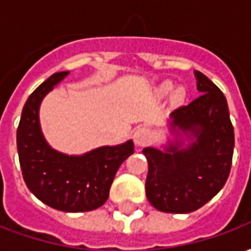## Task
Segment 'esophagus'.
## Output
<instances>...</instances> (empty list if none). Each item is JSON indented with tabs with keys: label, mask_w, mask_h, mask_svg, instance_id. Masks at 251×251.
Masks as SVG:
<instances>
[{
	"label": "esophagus",
	"mask_w": 251,
	"mask_h": 251,
	"mask_svg": "<svg viewBox=\"0 0 251 251\" xmlns=\"http://www.w3.org/2000/svg\"><path fill=\"white\" fill-rule=\"evenodd\" d=\"M151 138H152V133L147 127H138L133 134V140L137 147H145L151 141Z\"/></svg>",
	"instance_id": "34e87169"
}]
</instances>
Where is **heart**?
<instances>
[{
	"label": "heart",
	"instance_id": "b5f03b06",
	"mask_svg": "<svg viewBox=\"0 0 251 251\" xmlns=\"http://www.w3.org/2000/svg\"><path fill=\"white\" fill-rule=\"evenodd\" d=\"M171 88H172V83L169 82H165L160 87V91L163 94H167L168 91H171ZM183 97H184V91H183V88H179V90H176V93H175V99L176 100H181L183 99Z\"/></svg>",
	"mask_w": 251,
	"mask_h": 251
}]
</instances>
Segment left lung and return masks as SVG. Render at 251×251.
Instances as JSON below:
<instances>
[{"instance_id": "obj_1", "label": "left lung", "mask_w": 251, "mask_h": 251, "mask_svg": "<svg viewBox=\"0 0 251 251\" xmlns=\"http://www.w3.org/2000/svg\"><path fill=\"white\" fill-rule=\"evenodd\" d=\"M195 77L200 95L171 114L175 141L164 151H142L149 167L147 198L163 212L199 210L223 188L231 169L234 127L226 97L204 74L195 71Z\"/></svg>"}]
</instances>
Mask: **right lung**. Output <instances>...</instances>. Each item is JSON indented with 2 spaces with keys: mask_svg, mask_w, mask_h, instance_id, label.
<instances>
[{
  "mask_svg": "<svg viewBox=\"0 0 251 251\" xmlns=\"http://www.w3.org/2000/svg\"><path fill=\"white\" fill-rule=\"evenodd\" d=\"M68 74H53L29 95L17 127V151L25 184L37 199L55 210L86 212L104 204L120 165L134 153V144L129 140L80 156L48 145L40 127V103Z\"/></svg>",
  "mask_w": 251,
  "mask_h": 251,
  "instance_id": "1",
  "label": "right lung"
}]
</instances>
